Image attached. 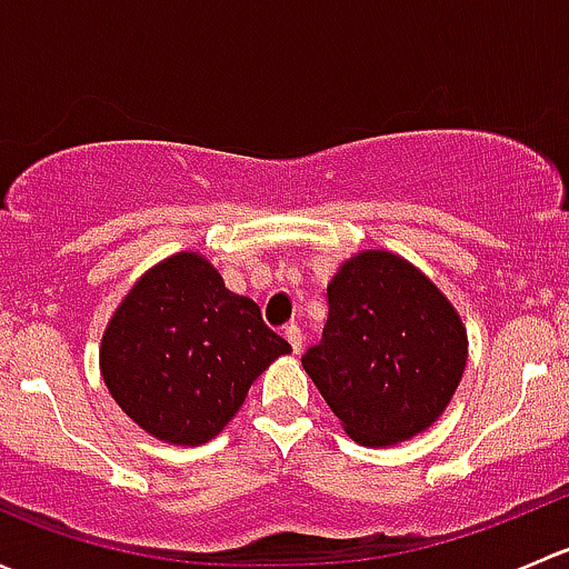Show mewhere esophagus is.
Here are the masks:
<instances>
[{
    "mask_svg": "<svg viewBox=\"0 0 569 569\" xmlns=\"http://www.w3.org/2000/svg\"><path fill=\"white\" fill-rule=\"evenodd\" d=\"M283 336H286V341L291 343V349H295V352L300 355V352H302V330H300V327L289 325V327H286V330H283Z\"/></svg>",
    "mask_w": 569,
    "mask_h": 569,
    "instance_id": "obj_1",
    "label": "esophagus"
}]
</instances>
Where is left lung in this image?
Returning a JSON list of instances; mask_svg holds the SVG:
<instances>
[{"instance_id": "1", "label": "left lung", "mask_w": 569, "mask_h": 569, "mask_svg": "<svg viewBox=\"0 0 569 569\" xmlns=\"http://www.w3.org/2000/svg\"><path fill=\"white\" fill-rule=\"evenodd\" d=\"M327 325L302 366L349 438L393 446L427 429L457 391L465 327L412 263L366 250L327 286Z\"/></svg>"}]
</instances>
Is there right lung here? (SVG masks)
Wrapping results in <instances>:
<instances>
[{"mask_svg":"<svg viewBox=\"0 0 569 569\" xmlns=\"http://www.w3.org/2000/svg\"><path fill=\"white\" fill-rule=\"evenodd\" d=\"M289 341L261 308L226 289L194 252L137 280L101 341V375L120 410L153 438L198 446L242 407L252 380Z\"/></svg>","mask_w":569,"mask_h":569,"instance_id":"right-lung-1","label":"right lung"}]
</instances>
